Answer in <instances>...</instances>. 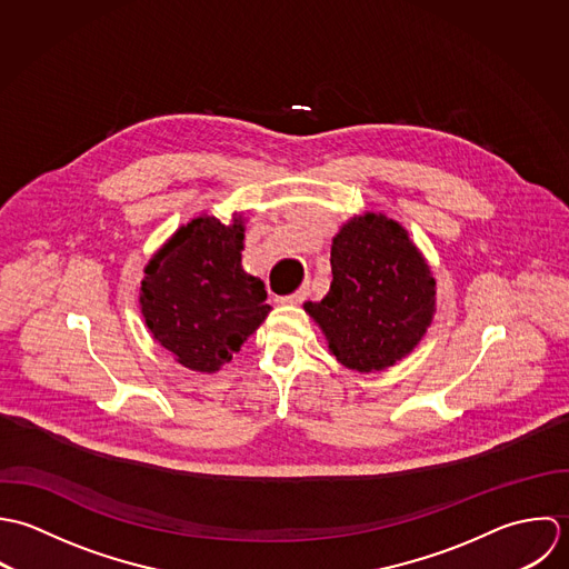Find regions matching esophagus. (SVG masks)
I'll return each instance as SVG.
<instances>
[{"label":"esophagus","mask_w":569,"mask_h":569,"mask_svg":"<svg viewBox=\"0 0 569 569\" xmlns=\"http://www.w3.org/2000/svg\"><path fill=\"white\" fill-rule=\"evenodd\" d=\"M306 297H308V290L301 288V290H297V292H292V295L277 297V303H281V306H297V303H303Z\"/></svg>","instance_id":"esophagus-1"}]
</instances>
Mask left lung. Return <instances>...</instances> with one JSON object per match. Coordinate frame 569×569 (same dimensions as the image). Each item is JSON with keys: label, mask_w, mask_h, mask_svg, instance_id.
Segmentation results:
<instances>
[{"label": "left lung", "mask_w": 569, "mask_h": 569, "mask_svg": "<svg viewBox=\"0 0 569 569\" xmlns=\"http://www.w3.org/2000/svg\"><path fill=\"white\" fill-rule=\"evenodd\" d=\"M330 292L303 310L347 369L382 371L411 353L436 317V279L407 228L385 213L349 218L332 239Z\"/></svg>", "instance_id": "obj_1"}]
</instances>
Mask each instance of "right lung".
Returning <instances> with one entry per match:
<instances>
[{
    "instance_id": "add662e5",
    "label": "right lung",
    "mask_w": 569,
    "mask_h": 569,
    "mask_svg": "<svg viewBox=\"0 0 569 569\" xmlns=\"http://www.w3.org/2000/svg\"><path fill=\"white\" fill-rule=\"evenodd\" d=\"M246 220L198 216L144 266L140 315L153 341L191 371L213 373L272 310L259 277L241 268Z\"/></svg>"
}]
</instances>
